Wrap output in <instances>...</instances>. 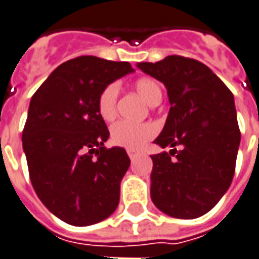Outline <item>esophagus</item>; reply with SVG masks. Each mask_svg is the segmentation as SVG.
<instances>
[{
	"label": "esophagus",
	"mask_w": 259,
	"mask_h": 259,
	"mask_svg": "<svg viewBox=\"0 0 259 259\" xmlns=\"http://www.w3.org/2000/svg\"><path fill=\"white\" fill-rule=\"evenodd\" d=\"M128 156H130V158H131V160H134V158L138 156V153H135L134 150H128Z\"/></svg>",
	"instance_id": "obj_1"
}]
</instances>
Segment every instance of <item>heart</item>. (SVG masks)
<instances>
[{
  "instance_id": "b5f03b06",
  "label": "heart",
  "mask_w": 259,
  "mask_h": 259,
  "mask_svg": "<svg viewBox=\"0 0 259 259\" xmlns=\"http://www.w3.org/2000/svg\"><path fill=\"white\" fill-rule=\"evenodd\" d=\"M135 90L149 105H158L163 99V90L158 81L150 77H141L135 81ZM118 85L109 84L102 90L98 98V111L105 121H113L117 116ZM156 135V127L150 122L118 121L110 130L111 142L117 146L138 150Z\"/></svg>"
}]
</instances>
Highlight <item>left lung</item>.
<instances>
[{
	"instance_id": "1",
	"label": "left lung",
	"mask_w": 259,
	"mask_h": 259,
	"mask_svg": "<svg viewBox=\"0 0 259 259\" xmlns=\"http://www.w3.org/2000/svg\"><path fill=\"white\" fill-rule=\"evenodd\" d=\"M137 66L163 82L171 105L154 141L171 150L150 156L153 203L174 218H199L222 199L235 175L240 130L233 94L212 70L190 58L171 55Z\"/></svg>"
}]
</instances>
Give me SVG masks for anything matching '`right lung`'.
Segmentation results:
<instances>
[{"mask_svg":"<svg viewBox=\"0 0 259 259\" xmlns=\"http://www.w3.org/2000/svg\"><path fill=\"white\" fill-rule=\"evenodd\" d=\"M134 71L128 62L78 56L52 71L31 98L22 142L30 181L42 204L66 224L106 220L120 201L130 167L122 148H105L102 90Z\"/></svg>","mask_w":259,"mask_h":259,"instance_id":"1","label":"right lung"}]
</instances>
